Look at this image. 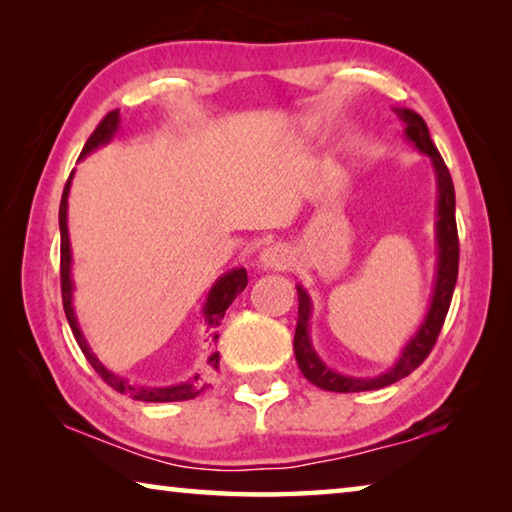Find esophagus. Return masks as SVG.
<instances>
[{
  "instance_id": "obj_1",
  "label": "esophagus",
  "mask_w": 512,
  "mask_h": 512,
  "mask_svg": "<svg viewBox=\"0 0 512 512\" xmlns=\"http://www.w3.org/2000/svg\"><path fill=\"white\" fill-rule=\"evenodd\" d=\"M259 264H262V268H268V271H287L293 264L291 250L284 244L268 246L262 250V255H259Z\"/></svg>"
}]
</instances>
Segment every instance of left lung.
I'll return each mask as SVG.
<instances>
[{
  "label": "left lung",
  "mask_w": 512,
  "mask_h": 512,
  "mask_svg": "<svg viewBox=\"0 0 512 512\" xmlns=\"http://www.w3.org/2000/svg\"><path fill=\"white\" fill-rule=\"evenodd\" d=\"M397 117L404 121L406 126V140L415 144L420 153L429 155L433 171H436V185H438V221H436V244H438V268H436V287H433L431 307L424 316V323L413 339L406 343L402 350V357L397 359L395 366L379 377H348L341 372H334L327 368L314 350L309 339V318H311V300L307 291L302 287L298 289V325L296 336H293V352H296V361L300 372L305 375L311 384L323 388V391L332 393H359V391H375V388L391 386L402 377L411 375V372L420 366V363L429 357L433 345L438 341L440 329H443L445 316L452 305L456 277H458V232H456V194L454 183L449 176V169L438 153L436 144L431 142L429 128L424 119L409 108H395Z\"/></svg>",
  "instance_id": "obj_1"
}]
</instances>
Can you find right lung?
<instances>
[{"instance_id": "right-lung-1", "label": "right lung", "mask_w": 512, "mask_h": 512, "mask_svg": "<svg viewBox=\"0 0 512 512\" xmlns=\"http://www.w3.org/2000/svg\"><path fill=\"white\" fill-rule=\"evenodd\" d=\"M119 126V110L108 112L106 117L99 121V126L94 128V133L90 135V140L85 142L81 158L92 153L99 146L108 144L112 140V135L117 133ZM72 176L74 171L69 173L65 189H63V198H60V212H58V223H60V291H63V307H65V316L67 323L72 327V334L79 348L83 350L85 359L90 361V366L99 372L101 379L106 381L110 388H115L121 395H131L133 400L140 402H183V400H194V397L203 391L201 388V375H194V379L185 381V384L178 386H167V388H158V386H135L131 381L121 379L115 372H110L103 363L94 357L88 341L79 327V320H76L74 307H72V291H74V282H72V248H69V235H67V196H69V187H72ZM248 284V273L246 268H232L225 275H221L219 280L214 282V287L207 293L205 307H203V316H205V325L210 329V339L216 343L219 334H216V327L221 325V320L225 316V309L232 305V300L237 298V293L246 289ZM207 366L212 370L219 368V352H212L207 357Z\"/></svg>"}]
</instances>
